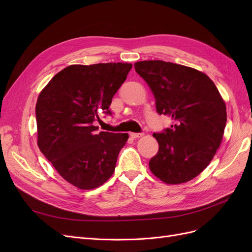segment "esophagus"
<instances>
[{
    "label": "esophagus",
    "mask_w": 252,
    "mask_h": 252,
    "mask_svg": "<svg viewBox=\"0 0 252 252\" xmlns=\"http://www.w3.org/2000/svg\"><path fill=\"white\" fill-rule=\"evenodd\" d=\"M130 136L132 139H136V138H141V136H143V133H141V132H131L130 133Z\"/></svg>",
    "instance_id": "1"
}]
</instances>
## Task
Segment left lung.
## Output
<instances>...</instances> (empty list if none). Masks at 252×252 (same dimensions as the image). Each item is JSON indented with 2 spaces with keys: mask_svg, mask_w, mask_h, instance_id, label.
<instances>
[{
  "mask_svg": "<svg viewBox=\"0 0 252 252\" xmlns=\"http://www.w3.org/2000/svg\"><path fill=\"white\" fill-rule=\"evenodd\" d=\"M135 71L154 93L158 114L172 119L170 128L154 133L158 154L149 168L166 184L194 179L215 157L226 126V105L208 75L165 61H141Z\"/></svg>",
  "mask_w": 252,
  "mask_h": 252,
  "instance_id": "1",
  "label": "left lung"
}]
</instances>
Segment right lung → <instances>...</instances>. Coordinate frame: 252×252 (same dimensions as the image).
Listing matches in <instances>:
<instances>
[{"label":"right lung","mask_w":252,"mask_h":252,"mask_svg":"<svg viewBox=\"0 0 252 252\" xmlns=\"http://www.w3.org/2000/svg\"><path fill=\"white\" fill-rule=\"evenodd\" d=\"M132 65H70L37 97V146L64 180L80 189L103 185L116 168L127 133L96 132L98 114L109 106Z\"/></svg>","instance_id":"obj_1"}]
</instances>
